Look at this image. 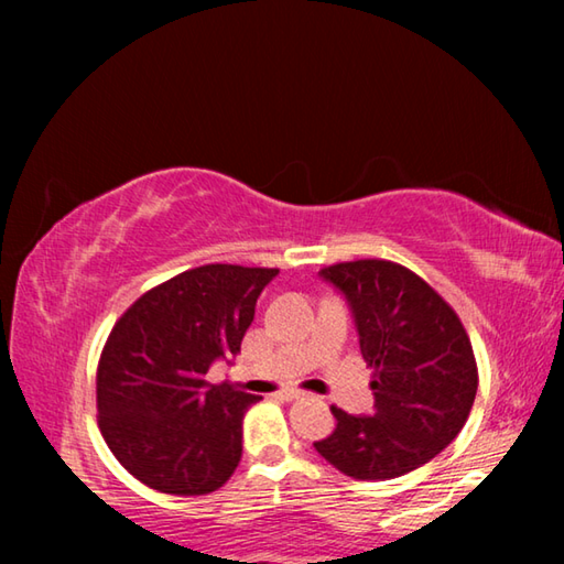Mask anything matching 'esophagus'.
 Returning <instances> with one entry per match:
<instances>
[{
	"instance_id": "1",
	"label": "esophagus",
	"mask_w": 564,
	"mask_h": 564,
	"mask_svg": "<svg viewBox=\"0 0 564 564\" xmlns=\"http://www.w3.org/2000/svg\"><path fill=\"white\" fill-rule=\"evenodd\" d=\"M301 395H303L301 390H295V388H285V390H281V393H279L281 400H299Z\"/></svg>"
}]
</instances>
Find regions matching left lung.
Returning <instances> with one entry per match:
<instances>
[{
    "mask_svg": "<svg viewBox=\"0 0 564 564\" xmlns=\"http://www.w3.org/2000/svg\"><path fill=\"white\" fill-rule=\"evenodd\" d=\"M321 279L346 299L376 370L373 415L330 408L338 425L316 451L356 480H393L433 460L463 431L477 393L470 338L420 275L393 261H348Z\"/></svg>",
    "mask_w": 564,
    "mask_h": 564,
    "instance_id": "obj_1",
    "label": "left lung"
}]
</instances>
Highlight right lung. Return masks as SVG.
I'll return each instance as SVG.
<instances>
[{
	"mask_svg": "<svg viewBox=\"0 0 564 564\" xmlns=\"http://www.w3.org/2000/svg\"><path fill=\"white\" fill-rule=\"evenodd\" d=\"M279 269L212 263L156 285L117 321L97 373L99 427L113 457L149 488L206 495L234 475L243 415L259 395L206 380L231 362L256 301Z\"/></svg>",
	"mask_w": 564,
	"mask_h": 564,
	"instance_id": "right-lung-1",
	"label": "right lung"
}]
</instances>
